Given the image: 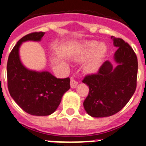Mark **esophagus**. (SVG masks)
<instances>
[{
	"label": "esophagus",
	"instance_id": "34e87169",
	"mask_svg": "<svg viewBox=\"0 0 146 146\" xmlns=\"http://www.w3.org/2000/svg\"><path fill=\"white\" fill-rule=\"evenodd\" d=\"M78 82L76 81L74 79H73V77H71V80H70V86L71 88H76V86H77Z\"/></svg>",
	"mask_w": 146,
	"mask_h": 146
}]
</instances>
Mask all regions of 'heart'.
<instances>
[{
  "label": "heart",
  "instance_id": "heart-1",
  "mask_svg": "<svg viewBox=\"0 0 146 146\" xmlns=\"http://www.w3.org/2000/svg\"><path fill=\"white\" fill-rule=\"evenodd\" d=\"M106 52L104 44H99L96 41L85 42L78 51L76 58L79 61H84L92 56V59L85 66V70L89 73L95 72L98 69L102 57Z\"/></svg>",
  "mask_w": 146,
  "mask_h": 146
}]
</instances>
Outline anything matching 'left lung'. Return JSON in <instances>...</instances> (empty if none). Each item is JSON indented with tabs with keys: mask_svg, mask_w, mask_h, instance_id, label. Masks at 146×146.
Wrapping results in <instances>:
<instances>
[{
	"mask_svg": "<svg viewBox=\"0 0 146 146\" xmlns=\"http://www.w3.org/2000/svg\"><path fill=\"white\" fill-rule=\"evenodd\" d=\"M113 39L118 49L114 60L115 68L109 61L100 66L97 73L88 74L82 82L89 86V95L83 102L88 114L104 117L117 113L128 103L136 89L138 60L136 54L122 38Z\"/></svg>",
	"mask_w": 146,
	"mask_h": 146,
	"instance_id": "obj_1",
	"label": "left lung"
}]
</instances>
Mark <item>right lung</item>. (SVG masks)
Returning a JSON list of instances; mask_svg holds the SVG:
<instances>
[{
  "label": "right lung",
  "mask_w": 146,
  "mask_h": 146,
  "mask_svg": "<svg viewBox=\"0 0 146 146\" xmlns=\"http://www.w3.org/2000/svg\"><path fill=\"white\" fill-rule=\"evenodd\" d=\"M43 32H35L18 41L8 57L7 87L11 97L26 113L35 116L50 115L57 110L64 94L70 86V78L57 79L49 72L29 70L22 64L19 48L26 41H40Z\"/></svg>",
  "instance_id": "add662e5"
}]
</instances>
